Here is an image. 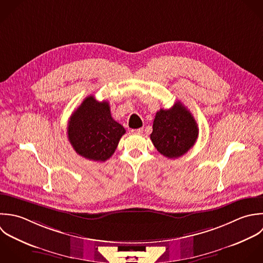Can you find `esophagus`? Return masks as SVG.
<instances>
[{
    "label": "esophagus",
    "mask_w": 263,
    "mask_h": 263,
    "mask_svg": "<svg viewBox=\"0 0 263 263\" xmlns=\"http://www.w3.org/2000/svg\"><path fill=\"white\" fill-rule=\"evenodd\" d=\"M142 131H143L142 128H138V129H133L132 133H134V134H141Z\"/></svg>",
    "instance_id": "esophagus-1"
}]
</instances>
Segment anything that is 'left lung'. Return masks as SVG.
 Returning a JSON list of instances; mask_svg holds the SVG:
<instances>
[{
    "mask_svg": "<svg viewBox=\"0 0 263 263\" xmlns=\"http://www.w3.org/2000/svg\"><path fill=\"white\" fill-rule=\"evenodd\" d=\"M198 135V124L192 112L177 101L171 108L157 111L151 139L161 155L176 159L194 146Z\"/></svg>",
    "mask_w": 263,
    "mask_h": 263,
    "instance_id": "left-lung-1",
    "label": "left lung"
}]
</instances>
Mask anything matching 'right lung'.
Wrapping results in <instances>:
<instances>
[{
	"instance_id": "1",
	"label": "right lung",
	"mask_w": 263,
	"mask_h": 263,
	"mask_svg": "<svg viewBox=\"0 0 263 263\" xmlns=\"http://www.w3.org/2000/svg\"><path fill=\"white\" fill-rule=\"evenodd\" d=\"M125 128L116 122L107 101L88 96L68 121V140L80 156L97 162L108 160L115 153Z\"/></svg>"
}]
</instances>
